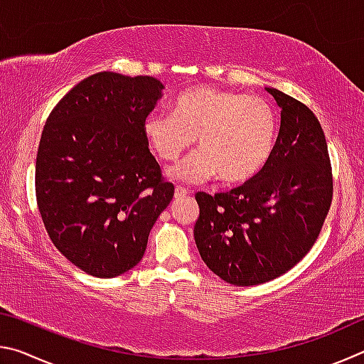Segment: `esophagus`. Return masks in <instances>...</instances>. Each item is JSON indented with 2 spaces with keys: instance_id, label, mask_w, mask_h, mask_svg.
Masks as SVG:
<instances>
[{
  "instance_id": "1",
  "label": "esophagus",
  "mask_w": 364,
  "mask_h": 364,
  "mask_svg": "<svg viewBox=\"0 0 364 364\" xmlns=\"http://www.w3.org/2000/svg\"><path fill=\"white\" fill-rule=\"evenodd\" d=\"M189 194V189L186 188H181V186H176L175 188V197H184Z\"/></svg>"
}]
</instances>
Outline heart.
Listing matches in <instances>:
<instances>
[{
	"label": "heart",
	"mask_w": 364,
	"mask_h": 364,
	"mask_svg": "<svg viewBox=\"0 0 364 364\" xmlns=\"http://www.w3.org/2000/svg\"><path fill=\"white\" fill-rule=\"evenodd\" d=\"M143 130L165 162L176 160L197 136L200 151L171 170L175 180L199 183L218 176L234 184L254 178L268 164L278 139V114L263 96L194 86L173 101V114L151 110Z\"/></svg>",
	"instance_id": "b5f03b06"
}]
</instances>
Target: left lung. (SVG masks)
I'll use <instances>...</instances> for the list:
<instances>
[{
	"mask_svg": "<svg viewBox=\"0 0 364 364\" xmlns=\"http://www.w3.org/2000/svg\"><path fill=\"white\" fill-rule=\"evenodd\" d=\"M281 107V128L268 164L242 186L197 193L194 239L202 260L234 286L284 274L319 236L332 202L328 143L304 102L267 88Z\"/></svg>",
	"mask_w": 364,
	"mask_h": 364,
	"instance_id": "obj_1",
	"label": "left lung"
}]
</instances>
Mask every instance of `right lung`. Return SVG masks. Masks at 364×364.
<instances>
[{"label": "right lung", "instance_id": "obj_1", "mask_svg": "<svg viewBox=\"0 0 364 364\" xmlns=\"http://www.w3.org/2000/svg\"><path fill=\"white\" fill-rule=\"evenodd\" d=\"M149 75L100 72L51 110L35 165L36 204L56 249L96 278L138 264L170 200L143 123L162 97Z\"/></svg>", "mask_w": 364, "mask_h": 364}]
</instances>
